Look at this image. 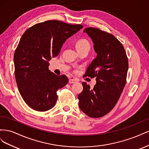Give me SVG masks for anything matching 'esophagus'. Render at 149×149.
<instances>
[{
    "mask_svg": "<svg viewBox=\"0 0 149 149\" xmlns=\"http://www.w3.org/2000/svg\"><path fill=\"white\" fill-rule=\"evenodd\" d=\"M77 81H78L77 79H69V83L70 84H73V83H76Z\"/></svg>",
    "mask_w": 149,
    "mask_h": 149,
    "instance_id": "obj_1",
    "label": "esophagus"
}]
</instances>
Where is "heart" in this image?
Wrapping results in <instances>:
<instances>
[{
	"label": "heart",
	"mask_w": 149,
	"mask_h": 149,
	"mask_svg": "<svg viewBox=\"0 0 149 149\" xmlns=\"http://www.w3.org/2000/svg\"><path fill=\"white\" fill-rule=\"evenodd\" d=\"M86 46L89 47V42L86 40H80L77 43H76V48L83 47H86Z\"/></svg>",
	"instance_id": "1"
}]
</instances>
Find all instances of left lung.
<instances>
[{
  "label": "left lung",
  "mask_w": 149,
  "mask_h": 149,
  "mask_svg": "<svg viewBox=\"0 0 149 149\" xmlns=\"http://www.w3.org/2000/svg\"><path fill=\"white\" fill-rule=\"evenodd\" d=\"M84 32L91 38L97 54L84 76L96 77V84L91 89L82 83L79 107L89 117L97 118L109 113L119 100L126 82L128 59L123 45L114 36L92 27L85 29Z\"/></svg>",
  "instance_id": "left-lung-1"
}]
</instances>
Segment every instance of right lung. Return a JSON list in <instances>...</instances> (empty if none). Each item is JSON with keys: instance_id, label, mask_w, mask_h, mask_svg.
<instances>
[{"instance_id": "add662e5", "label": "right lung", "mask_w": 149, "mask_h": 149, "mask_svg": "<svg viewBox=\"0 0 149 149\" xmlns=\"http://www.w3.org/2000/svg\"><path fill=\"white\" fill-rule=\"evenodd\" d=\"M83 27L48 20L35 24L22 36L13 57L15 75L20 94L31 109L46 111L55 106L58 89L68 79L49 71L48 61L59 55L66 40Z\"/></svg>"}]
</instances>
